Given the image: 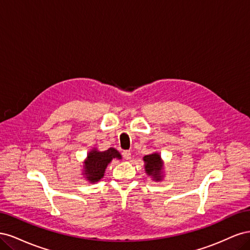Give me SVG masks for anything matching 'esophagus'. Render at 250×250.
Instances as JSON below:
<instances>
[{"label":"esophagus","mask_w":250,"mask_h":250,"mask_svg":"<svg viewBox=\"0 0 250 250\" xmlns=\"http://www.w3.org/2000/svg\"><path fill=\"white\" fill-rule=\"evenodd\" d=\"M122 155H123V157H124V160L128 161V160H130V157H131V152H130L129 150H124L123 152H122Z\"/></svg>","instance_id":"34e87169"}]
</instances>
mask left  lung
<instances>
[{
  "mask_svg": "<svg viewBox=\"0 0 250 250\" xmlns=\"http://www.w3.org/2000/svg\"><path fill=\"white\" fill-rule=\"evenodd\" d=\"M144 162H145V170L148 175H152L156 180L161 179V171L163 168L161 156L157 153L149 154L144 156Z\"/></svg>",
  "mask_w": 250,
  "mask_h": 250,
  "instance_id": "1",
  "label": "left lung"
}]
</instances>
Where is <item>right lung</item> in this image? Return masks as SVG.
<instances>
[{
  "mask_svg": "<svg viewBox=\"0 0 250 250\" xmlns=\"http://www.w3.org/2000/svg\"><path fill=\"white\" fill-rule=\"evenodd\" d=\"M121 158L119 151L115 148H109L100 152V151L93 150L87 155L86 161L84 162V169L86 178L90 183H96L100 180L103 175L104 171L106 169L107 165L110 163L112 158Z\"/></svg>",
  "mask_w": 250,
  "mask_h": 250,
  "instance_id": "1",
  "label": "right lung"
}]
</instances>
